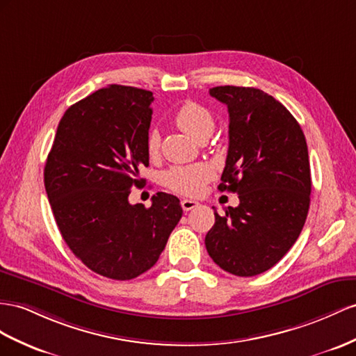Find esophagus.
I'll use <instances>...</instances> for the list:
<instances>
[{
	"label": "esophagus",
	"mask_w": 356,
	"mask_h": 356,
	"mask_svg": "<svg viewBox=\"0 0 356 356\" xmlns=\"http://www.w3.org/2000/svg\"><path fill=\"white\" fill-rule=\"evenodd\" d=\"M180 204H181V209H184L185 212H189V211H193V209H195L198 206V202H195V200L185 198V200H181Z\"/></svg>",
	"instance_id": "1"
}]
</instances>
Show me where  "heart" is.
I'll return each mask as SVG.
<instances>
[{"mask_svg": "<svg viewBox=\"0 0 356 356\" xmlns=\"http://www.w3.org/2000/svg\"><path fill=\"white\" fill-rule=\"evenodd\" d=\"M175 122L179 129L188 134L191 138L197 141L207 140L215 127V120L212 113L202 104L188 100L175 114ZM161 145V136L156 129H152L147 135L145 147L150 156L158 154ZM213 177V170L207 163H193L185 167H172L163 172V185L172 193L181 195L195 197L202 194L204 185Z\"/></svg>", "mask_w": 356, "mask_h": 356, "instance_id": "heart-1", "label": "heart"}]
</instances>
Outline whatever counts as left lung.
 <instances>
[{
  "label": "left lung",
  "instance_id": "8db88e82",
  "mask_svg": "<svg viewBox=\"0 0 356 356\" xmlns=\"http://www.w3.org/2000/svg\"><path fill=\"white\" fill-rule=\"evenodd\" d=\"M209 93L230 118L218 189L241 203L224 215L215 211L206 250L221 269L254 277L277 265L302 232L312 193L307 141L296 118L265 91L221 86Z\"/></svg>",
  "mask_w": 356,
  "mask_h": 356
}]
</instances>
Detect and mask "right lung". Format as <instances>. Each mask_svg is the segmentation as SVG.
I'll list each match as a JSON object with an SVG mask.
<instances>
[{"label":"right lung","instance_id":"1","mask_svg":"<svg viewBox=\"0 0 356 356\" xmlns=\"http://www.w3.org/2000/svg\"><path fill=\"white\" fill-rule=\"evenodd\" d=\"M153 93L117 86L72 105L44 165V189L70 251L99 275L132 280L158 261L180 221L179 198L158 193L152 206L131 204L145 147Z\"/></svg>","mask_w":356,"mask_h":356}]
</instances>
